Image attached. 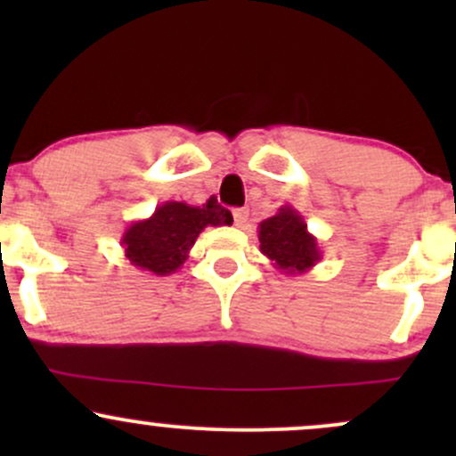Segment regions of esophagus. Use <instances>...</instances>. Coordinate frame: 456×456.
I'll return each instance as SVG.
<instances>
[{"label":"esophagus","mask_w":456,"mask_h":456,"mask_svg":"<svg viewBox=\"0 0 456 456\" xmlns=\"http://www.w3.org/2000/svg\"><path fill=\"white\" fill-rule=\"evenodd\" d=\"M233 221L238 227H246L248 223V210L246 208H240V210H233Z\"/></svg>","instance_id":"esophagus-1"}]
</instances>
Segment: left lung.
Returning a JSON list of instances; mask_svg holds the SVG:
<instances>
[{"label": "left lung", "instance_id": "1", "mask_svg": "<svg viewBox=\"0 0 456 456\" xmlns=\"http://www.w3.org/2000/svg\"><path fill=\"white\" fill-rule=\"evenodd\" d=\"M259 250L282 274H306L322 259L317 238L308 232L305 216L291 206L259 223Z\"/></svg>", "mask_w": 456, "mask_h": 456}]
</instances>
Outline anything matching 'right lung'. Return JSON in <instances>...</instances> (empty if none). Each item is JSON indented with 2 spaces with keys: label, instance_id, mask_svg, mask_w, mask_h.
Returning a JSON list of instances; mask_svg holds the SVG:
<instances>
[{
  "label": "right lung",
  "instance_id": "add662e5",
  "mask_svg": "<svg viewBox=\"0 0 456 456\" xmlns=\"http://www.w3.org/2000/svg\"><path fill=\"white\" fill-rule=\"evenodd\" d=\"M232 223V212L214 201L203 206L165 201L150 218L130 223L119 244L130 265L156 276H169L184 265L192 244L208 224L221 227Z\"/></svg>",
  "mask_w": 456,
  "mask_h": 456
}]
</instances>
